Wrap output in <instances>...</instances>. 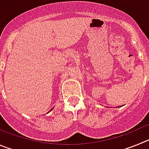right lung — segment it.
<instances>
[{
	"label": "right lung",
	"instance_id": "1",
	"mask_svg": "<svg viewBox=\"0 0 149 149\" xmlns=\"http://www.w3.org/2000/svg\"><path fill=\"white\" fill-rule=\"evenodd\" d=\"M53 109H54V107H53V108H52V109H51V110H53ZM51 110H50V111H49V112H51ZM49 112H48V113H49Z\"/></svg>",
	"mask_w": 149,
	"mask_h": 149
}]
</instances>
